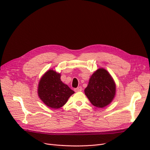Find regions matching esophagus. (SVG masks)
Returning a JSON list of instances; mask_svg holds the SVG:
<instances>
[{"instance_id":"esophagus-1","label":"esophagus","mask_w":150,"mask_h":150,"mask_svg":"<svg viewBox=\"0 0 150 150\" xmlns=\"http://www.w3.org/2000/svg\"><path fill=\"white\" fill-rule=\"evenodd\" d=\"M82 90H83L82 87H81V86H79V87H78L77 88L74 89V91L75 92H79V91H82Z\"/></svg>"}]
</instances>
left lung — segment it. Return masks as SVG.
<instances>
[{"label":"left lung","instance_id":"obj_1","mask_svg":"<svg viewBox=\"0 0 150 150\" xmlns=\"http://www.w3.org/2000/svg\"><path fill=\"white\" fill-rule=\"evenodd\" d=\"M116 85L111 75L103 68L98 69L90 78L84 93L93 105L105 107L115 97Z\"/></svg>","mask_w":150,"mask_h":150}]
</instances>
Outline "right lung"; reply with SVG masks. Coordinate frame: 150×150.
Segmentation results:
<instances>
[{
  "mask_svg": "<svg viewBox=\"0 0 150 150\" xmlns=\"http://www.w3.org/2000/svg\"><path fill=\"white\" fill-rule=\"evenodd\" d=\"M60 78V74L51 69L44 74L39 83L38 95L40 99L52 109H59L64 106L74 93Z\"/></svg>",
  "mask_w": 150,
  "mask_h": 150,
  "instance_id": "add662e5",
  "label": "right lung"
}]
</instances>
